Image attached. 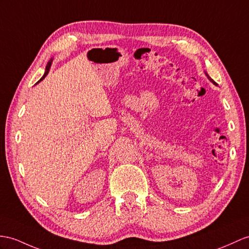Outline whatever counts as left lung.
<instances>
[{
    "label": "left lung",
    "instance_id": "obj_1",
    "mask_svg": "<svg viewBox=\"0 0 249 249\" xmlns=\"http://www.w3.org/2000/svg\"><path fill=\"white\" fill-rule=\"evenodd\" d=\"M207 76H208V75H207ZM208 78H209V79H210V80H211V81H212V82H213V83H214V84H215V82H214V81H213V80H212V79H211V78H210V77H208Z\"/></svg>",
    "mask_w": 249,
    "mask_h": 249
}]
</instances>
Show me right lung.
I'll use <instances>...</instances> for the list:
<instances>
[{"label":"right lung","instance_id":"add662e5","mask_svg":"<svg viewBox=\"0 0 249 249\" xmlns=\"http://www.w3.org/2000/svg\"><path fill=\"white\" fill-rule=\"evenodd\" d=\"M51 64H52V60H51V61H50V62H48V63H47V65H46V69H45V72H44V75H43V77H42V78L40 79V80H39L38 82H40L41 80H43V79H44V78L46 77V75L48 74V71H50V68H51ZM38 82H37V83H38Z\"/></svg>","mask_w":249,"mask_h":249}]
</instances>
